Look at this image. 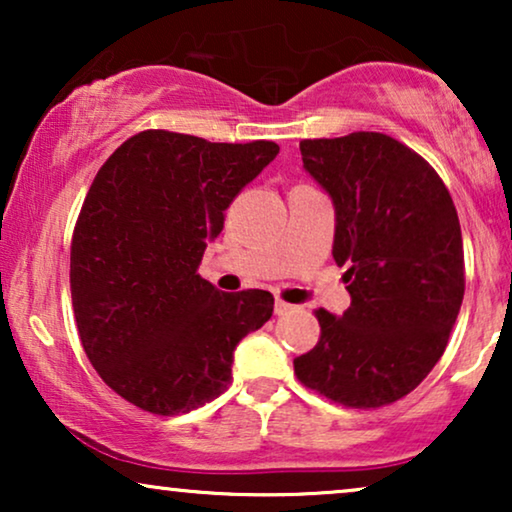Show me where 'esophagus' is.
Segmentation results:
<instances>
[{"mask_svg": "<svg viewBox=\"0 0 512 512\" xmlns=\"http://www.w3.org/2000/svg\"><path fill=\"white\" fill-rule=\"evenodd\" d=\"M286 312H291V305L284 303V300H275V314H277V317H282V314H286Z\"/></svg>", "mask_w": 512, "mask_h": 512, "instance_id": "obj_1", "label": "esophagus"}]
</instances>
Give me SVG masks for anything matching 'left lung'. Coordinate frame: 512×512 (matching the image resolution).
Wrapping results in <instances>:
<instances>
[{"label": "left lung", "mask_w": 512, "mask_h": 512, "mask_svg": "<svg viewBox=\"0 0 512 512\" xmlns=\"http://www.w3.org/2000/svg\"><path fill=\"white\" fill-rule=\"evenodd\" d=\"M305 172L335 209V263L352 305L317 310V347L298 380L347 408L408 396L447 347L464 300V242L443 179L382 132L300 142Z\"/></svg>", "instance_id": "1"}]
</instances>
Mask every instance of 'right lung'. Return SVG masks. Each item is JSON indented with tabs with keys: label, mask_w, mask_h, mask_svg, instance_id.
<instances>
[{
	"label": "right lung",
	"mask_w": 512,
	"mask_h": 512,
	"mask_svg": "<svg viewBox=\"0 0 512 512\" xmlns=\"http://www.w3.org/2000/svg\"><path fill=\"white\" fill-rule=\"evenodd\" d=\"M277 153L144 130L97 172L72 237L74 317L93 368L137 408L179 415L223 394L235 347L272 317V293H223L198 265Z\"/></svg>",
	"instance_id": "obj_1"
}]
</instances>
